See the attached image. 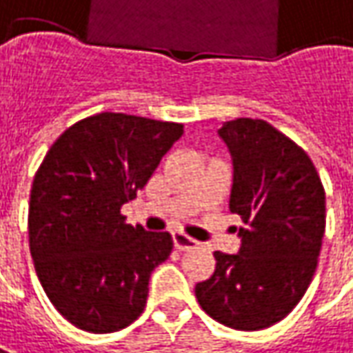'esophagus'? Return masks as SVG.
Segmentation results:
<instances>
[{
    "label": "esophagus",
    "instance_id": "1",
    "mask_svg": "<svg viewBox=\"0 0 353 353\" xmlns=\"http://www.w3.org/2000/svg\"><path fill=\"white\" fill-rule=\"evenodd\" d=\"M172 244H174V248H176L179 252H188V250H196V248L200 246L198 240L186 236V234H182V232H172Z\"/></svg>",
    "mask_w": 353,
    "mask_h": 353
}]
</instances>
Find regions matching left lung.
<instances>
[{
  "label": "left lung",
  "mask_w": 353,
  "mask_h": 353,
  "mask_svg": "<svg viewBox=\"0 0 353 353\" xmlns=\"http://www.w3.org/2000/svg\"><path fill=\"white\" fill-rule=\"evenodd\" d=\"M232 157L228 208L242 219L238 254L215 252V273L196 284L201 310L236 330H261L298 305L317 269L325 188L310 155L261 119L219 128Z\"/></svg>",
  "instance_id": "1"
}]
</instances>
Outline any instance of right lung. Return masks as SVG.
<instances>
[{"label":"right lung","mask_w":353,"mask_h":353,"mask_svg":"<svg viewBox=\"0 0 353 353\" xmlns=\"http://www.w3.org/2000/svg\"><path fill=\"white\" fill-rule=\"evenodd\" d=\"M182 132L179 123L98 113L69 126L46 153L30 192V254L43 292L77 329L105 334L142 315L172 238L128 225L121 208Z\"/></svg>","instance_id":"add662e5"}]
</instances>
